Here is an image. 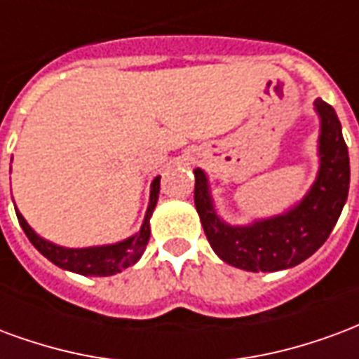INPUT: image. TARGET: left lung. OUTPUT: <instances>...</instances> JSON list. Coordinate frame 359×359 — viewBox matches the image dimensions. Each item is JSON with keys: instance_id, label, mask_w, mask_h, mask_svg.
<instances>
[{"instance_id": "left-lung-1", "label": "left lung", "mask_w": 359, "mask_h": 359, "mask_svg": "<svg viewBox=\"0 0 359 359\" xmlns=\"http://www.w3.org/2000/svg\"><path fill=\"white\" fill-rule=\"evenodd\" d=\"M319 116L316 182L289 210L231 226L219 218L205 170L195 168V206L214 252L245 271H279L304 262L333 231L348 198L350 161L342 126L331 104L316 99Z\"/></svg>"}]
</instances>
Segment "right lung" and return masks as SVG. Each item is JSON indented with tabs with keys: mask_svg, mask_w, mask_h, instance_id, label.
Wrapping results in <instances>:
<instances>
[{
	"mask_svg": "<svg viewBox=\"0 0 359 359\" xmlns=\"http://www.w3.org/2000/svg\"><path fill=\"white\" fill-rule=\"evenodd\" d=\"M158 193H161V176L154 177L153 183H151L149 206L140 231L124 241L112 243V245H99V247L67 248L61 247V245H55V243L43 239L41 235L34 231L30 224L25 219V216L18 212L17 206H15V212H17L18 224L22 227L26 237L30 239V243L40 250L41 255L46 256L49 262H53L55 266L67 269V271L80 273V276L109 277L133 266L140 260L141 255L145 252L149 237H151V224L149 222H151L154 206H156V201H158Z\"/></svg>",
	"mask_w": 359,
	"mask_h": 359,
	"instance_id": "1",
	"label": "right lung"
}]
</instances>
